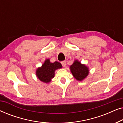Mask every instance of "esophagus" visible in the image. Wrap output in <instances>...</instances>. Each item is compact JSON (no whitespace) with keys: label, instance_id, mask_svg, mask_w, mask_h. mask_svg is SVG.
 Here are the masks:
<instances>
[{"label":"esophagus","instance_id":"esophagus-1","mask_svg":"<svg viewBox=\"0 0 123 123\" xmlns=\"http://www.w3.org/2000/svg\"><path fill=\"white\" fill-rule=\"evenodd\" d=\"M61 64L62 65V66H63V67H66V62L65 61H63L61 62Z\"/></svg>","mask_w":123,"mask_h":123}]
</instances>
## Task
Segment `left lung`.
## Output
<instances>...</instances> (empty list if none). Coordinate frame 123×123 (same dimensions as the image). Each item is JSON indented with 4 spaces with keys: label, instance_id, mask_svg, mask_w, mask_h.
<instances>
[{
    "label": "left lung",
    "instance_id": "obj_1",
    "mask_svg": "<svg viewBox=\"0 0 123 123\" xmlns=\"http://www.w3.org/2000/svg\"><path fill=\"white\" fill-rule=\"evenodd\" d=\"M72 74L78 80H82L88 75V69L85 65L81 64L78 60H75L70 67Z\"/></svg>",
    "mask_w": 123,
    "mask_h": 123
}]
</instances>
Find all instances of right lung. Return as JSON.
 <instances>
[{
	"label": "right lung",
	"instance_id": "1",
	"mask_svg": "<svg viewBox=\"0 0 123 123\" xmlns=\"http://www.w3.org/2000/svg\"><path fill=\"white\" fill-rule=\"evenodd\" d=\"M62 65L59 62H55L50 63L49 59H46L42 67L38 68L36 70V75L42 82L48 83L54 77L55 70L61 68Z\"/></svg>",
	"mask_w": 123,
	"mask_h": 123
}]
</instances>
